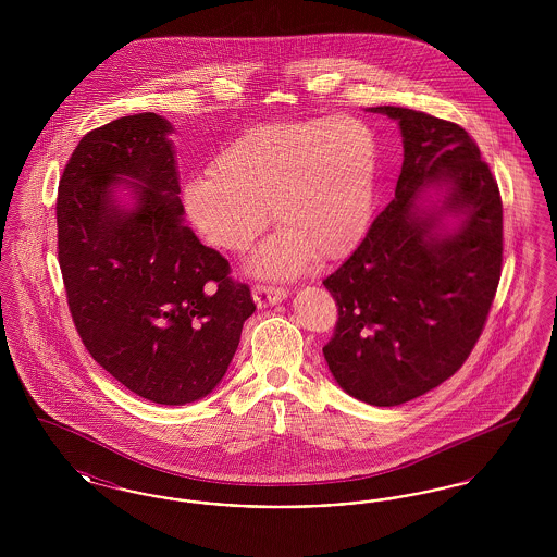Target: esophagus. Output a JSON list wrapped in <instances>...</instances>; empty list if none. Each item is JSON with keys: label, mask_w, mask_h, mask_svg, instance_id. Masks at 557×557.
I'll return each mask as SVG.
<instances>
[{"label": "esophagus", "mask_w": 557, "mask_h": 557, "mask_svg": "<svg viewBox=\"0 0 557 557\" xmlns=\"http://www.w3.org/2000/svg\"><path fill=\"white\" fill-rule=\"evenodd\" d=\"M252 296H255V302H257L259 307H269V305H277V302L286 300V298H288V292L284 290V288L259 284V286L252 288Z\"/></svg>", "instance_id": "34e87169"}]
</instances>
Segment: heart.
<instances>
[{
    "mask_svg": "<svg viewBox=\"0 0 557 557\" xmlns=\"http://www.w3.org/2000/svg\"><path fill=\"white\" fill-rule=\"evenodd\" d=\"M380 173V141L352 116L267 123L230 139L214 171L189 175L187 221L212 246L246 250L271 219L277 234L250 269L290 277L318 255L346 257L368 232Z\"/></svg>",
    "mask_w": 557,
    "mask_h": 557,
    "instance_id": "1",
    "label": "heart"
}]
</instances>
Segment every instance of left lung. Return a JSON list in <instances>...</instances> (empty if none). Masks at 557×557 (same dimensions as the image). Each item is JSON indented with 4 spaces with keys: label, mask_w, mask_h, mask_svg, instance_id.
Here are the masks:
<instances>
[{
    "label": "left lung",
    "mask_w": 557,
    "mask_h": 557,
    "mask_svg": "<svg viewBox=\"0 0 557 557\" xmlns=\"http://www.w3.org/2000/svg\"><path fill=\"white\" fill-rule=\"evenodd\" d=\"M370 112L397 121L403 166L391 205L323 280L338 305L323 357L350 397L395 407L443 384L476 345L502 277L504 207L466 129L411 108Z\"/></svg>",
    "instance_id": "1"
}]
</instances>
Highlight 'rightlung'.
Returning <instances> with one entry per match:
<instances>
[{
    "label": "right lung",
    "instance_id": "obj_1",
    "mask_svg": "<svg viewBox=\"0 0 557 557\" xmlns=\"http://www.w3.org/2000/svg\"><path fill=\"white\" fill-rule=\"evenodd\" d=\"M169 133L139 112L81 139L58 186V261L89 355L135 395L186 405L223 380L257 307L184 223Z\"/></svg>",
    "mask_w": 557,
    "mask_h": 557
}]
</instances>
